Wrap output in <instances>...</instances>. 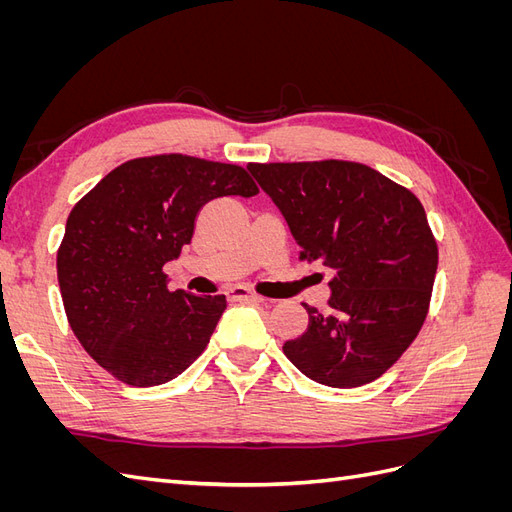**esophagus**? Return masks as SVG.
I'll use <instances>...</instances> for the list:
<instances>
[{
    "label": "esophagus",
    "instance_id": "34e87169",
    "mask_svg": "<svg viewBox=\"0 0 512 512\" xmlns=\"http://www.w3.org/2000/svg\"><path fill=\"white\" fill-rule=\"evenodd\" d=\"M228 301L230 303H262L265 299H262L260 294L247 290L243 286H235V288L228 290Z\"/></svg>",
    "mask_w": 512,
    "mask_h": 512
}]
</instances>
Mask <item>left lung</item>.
Instances as JSON below:
<instances>
[{
    "label": "left lung",
    "instance_id": "left-lung-1",
    "mask_svg": "<svg viewBox=\"0 0 512 512\" xmlns=\"http://www.w3.org/2000/svg\"><path fill=\"white\" fill-rule=\"evenodd\" d=\"M247 168L284 213L299 260L333 273L329 312L303 303L309 324L284 354L333 389L374 382L408 350L429 312L438 243L421 200L359 162Z\"/></svg>",
    "mask_w": 512,
    "mask_h": 512
}]
</instances>
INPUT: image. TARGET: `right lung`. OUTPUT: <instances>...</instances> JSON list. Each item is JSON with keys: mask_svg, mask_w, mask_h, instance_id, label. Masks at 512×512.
Returning a JSON list of instances; mask_svg holds the SVG:
<instances>
[{"mask_svg": "<svg viewBox=\"0 0 512 512\" xmlns=\"http://www.w3.org/2000/svg\"><path fill=\"white\" fill-rule=\"evenodd\" d=\"M254 194L243 166L160 153L123 162L72 207L57 280L91 359L123 384L158 386L203 354L226 297L170 292L164 265L192 241L200 207Z\"/></svg>", "mask_w": 512, "mask_h": 512, "instance_id": "right-lung-1", "label": "right lung"}]
</instances>
